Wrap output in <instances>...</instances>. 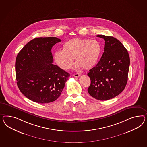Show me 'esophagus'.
Wrapping results in <instances>:
<instances>
[{
  "mask_svg": "<svg viewBox=\"0 0 147 147\" xmlns=\"http://www.w3.org/2000/svg\"><path fill=\"white\" fill-rule=\"evenodd\" d=\"M81 76V74L79 73H75L73 74V76L76 78H78V77H79L80 76Z\"/></svg>",
  "mask_w": 147,
  "mask_h": 147,
  "instance_id": "esophagus-1",
  "label": "esophagus"
}]
</instances>
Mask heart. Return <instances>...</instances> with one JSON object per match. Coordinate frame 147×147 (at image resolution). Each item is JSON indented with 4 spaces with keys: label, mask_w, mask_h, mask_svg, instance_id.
<instances>
[{
    "label": "heart",
    "mask_w": 147,
    "mask_h": 147,
    "mask_svg": "<svg viewBox=\"0 0 147 147\" xmlns=\"http://www.w3.org/2000/svg\"><path fill=\"white\" fill-rule=\"evenodd\" d=\"M100 47L97 41L79 38L68 40L63 44V51H57L53 55L56 64L63 70L71 67L75 58L76 67L90 69L99 58Z\"/></svg>",
    "instance_id": "heart-1"
}]
</instances>
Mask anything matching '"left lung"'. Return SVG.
I'll list each match as a JSON object with an SVG mask.
<instances>
[{
	"label": "left lung",
	"instance_id": "obj_1",
	"mask_svg": "<svg viewBox=\"0 0 147 147\" xmlns=\"http://www.w3.org/2000/svg\"><path fill=\"white\" fill-rule=\"evenodd\" d=\"M105 40L103 53L96 66L89 70L91 84L88 93L100 100L112 99L126 86L130 59L126 49L112 36L97 35Z\"/></svg>",
	"mask_w": 147,
	"mask_h": 147
}]
</instances>
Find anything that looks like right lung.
Wrapping results in <instances>:
<instances>
[{"mask_svg":"<svg viewBox=\"0 0 147 147\" xmlns=\"http://www.w3.org/2000/svg\"><path fill=\"white\" fill-rule=\"evenodd\" d=\"M61 40L38 37L29 42L16 57L17 85L27 98L48 103L59 97L69 74L53 65L52 47Z\"/></svg>","mask_w":147,"mask_h":147,"instance_id":"1","label":"right lung"}]
</instances>
